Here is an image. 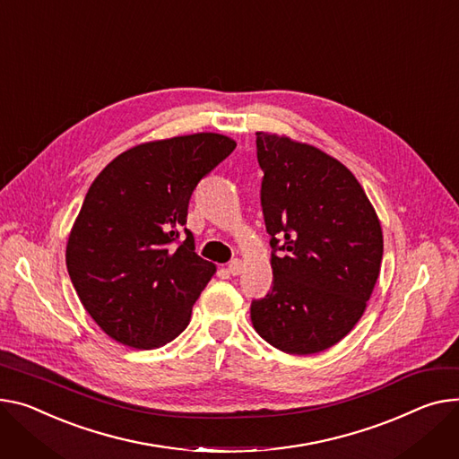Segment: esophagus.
I'll return each mask as SVG.
<instances>
[{
    "mask_svg": "<svg viewBox=\"0 0 459 459\" xmlns=\"http://www.w3.org/2000/svg\"><path fill=\"white\" fill-rule=\"evenodd\" d=\"M229 273L232 274V277H236V274H239L241 271H243V264H241V260H238V258H234L230 264H229Z\"/></svg>",
    "mask_w": 459,
    "mask_h": 459,
    "instance_id": "esophagus-1",
    "label": "esophagus"
}]
</instances>
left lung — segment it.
<instances>
[{"label":"left lung","instance_id":"1","mask_svg":"<svg viewBox=\"0 0 459 459\" xmlns=\"http://www.w3.org/2000/svg\"><path fill=\"white\" fill-rule=\"evenodd\" d=\"M260 203L271 236V291L251 302L255 330L288 354H316L359 321L384 239L356 177L317 147L256 133Z\"/></svg>","mask_w":459,"mask_h":459}]
</instances>
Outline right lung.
I'll list each match as a JSON object with an SVG mask.
<instances>
[{
    "mask_svg": "<svg viewBox=\"0 0 459 459\" xmlns=\"http://www.w3.org/2000/svg\"><path fill=\"white\" fill-rule=\"evenodd\" d=\"M213 133L136 145L91 182L66 247L72 284L112 340L157 349L185 330L216 273L186 229L199 180L234 151Z\"/></svg>",
    "mask_w": 459,
    "mask_h": 459,
    "instance_id": "right-lung-1",
    "label": "right lung"
}]
</instances>
